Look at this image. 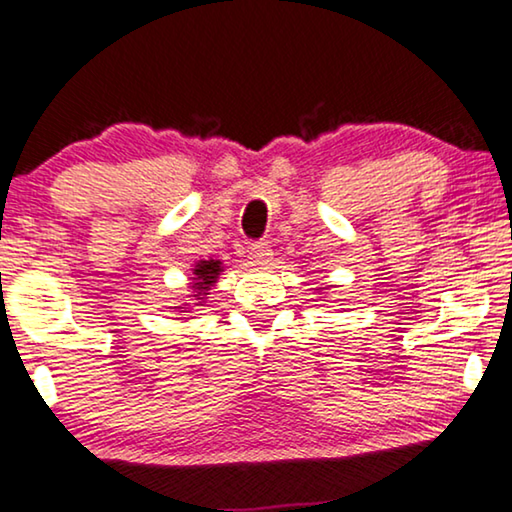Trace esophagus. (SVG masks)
Instances as JSON below:
<instances>
[{
  "instance_id": "34e87169",
  "label": "esophagus",
  "mask_w": 512,
  "mask_h": 512,
  "mask_svg": "<svg viewBox=\"0 0 512 512\" xmlns=\"http://www.w3.org/2000/svg\"><path fill=\"white\" fill-rule=\"evenodd\" d=\"M250 259H253V264H257V266H266L271 262V246H269V241H255L253 246H250Z\"/></svg>"
}]
</instances>
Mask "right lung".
I'll use <instances>...</instances> for the list:
<instances>
[{"label": "right lung", "instance_id": "obj_1", "mask_svg": "<svg viewBox=\"0 0 512 512\" xmlns=\"http://www.w3.org/2000/svg\"><path fill=\"white\" fill-rule=\"evenodd\" d=\"M220 271H222L220 259H201V262L194 264V269H192V290H194V294H192V297L199 301V304H194V306H201V299L206 297L208 290H211V285L215 283V280H218ZM178 308H181V306H178Z\"/></svg>", "mask_w": 512, "mask_h": 512}]
</instances>
